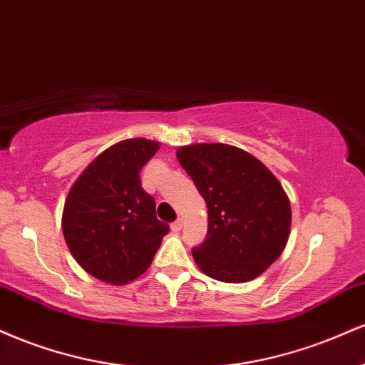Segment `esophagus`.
I'll return each mask as SVG.
<instances>
[{"instance_id":"esophagus-1","label":"esophagus","mask_w":365,"mask_h":365,"mask_svg":"<svg viewBox=\"0 0 365 365\" xmlns=\"http://www.w3.org/2000/svg\"><path fill=\"white\" fill-rule=\"evenodd\" d=\"M182 228H183V221L182 220H178V221H175V223H171V232L178 233Z\"/></svg>"}]
</instances>
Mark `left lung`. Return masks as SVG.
<instances>
[{
    "label": "left lung",
    "instance_id": "8db88e82",
    "mask_svg": "<svg viewBox=\"0 0 365 365\" xmlns=\"http://www.w3.org/2000/svg\"><path fill=\"white\" fill-rule=\"evenodd\" d=\"M177 158L207 206V237L192 250L199 269L225 283L261 276L290 237L292 207L282 183L235 145H183Z\"/></svg>",
    "mask_w": 365,
    "mask_h": 365
}]
</instances>
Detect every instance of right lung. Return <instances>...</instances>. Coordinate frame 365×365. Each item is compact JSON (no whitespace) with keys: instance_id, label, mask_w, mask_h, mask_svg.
Segmentation results:
<instances>
[{"instance_id":"1","label":"right lung","mask_w":365,"mask_h":365,"mask_svg":"<svg viewBox=\"0 0 365 365\" xmlns=\"http://www.w3.org/2000/svg\"><path fill=\"white\" fill-rule=\"evenodd\" d=\"M159 142L137 137L113 144L73 182L61 228L73 259L94 278L127 284L153 262L170 226L156 217L153 195L140 187V170Z\"/></svg>"}]
</instances>
